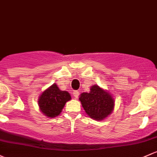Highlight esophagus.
I'll list each match as a JSON object with an SVG mask.
<instances>
[{"instance_id": "esophagus-1", "label": "esophagus", "mask_w": 157, "mask_h": 157, "mask_svg": "<svg viewBox=\"0 0 157 157\" xmlns=\"http://www.w3.org/2000/svg\"><path fill=\"white\" fill-rule=\"evenodd\" d=\"M73 95H74V98H78L79 95H80V92H79V91H74V92H73Z\"/></svg>"}]
</instances>
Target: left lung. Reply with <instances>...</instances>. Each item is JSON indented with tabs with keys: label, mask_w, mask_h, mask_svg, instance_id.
Masks as SVG:
<instances>
[{
	"label": "left lung",
	"mask_w": 157,
	"mask_h": 157,
	"mask_svg": "<svg viewBox=\"0 0 157 157\" xmlns=\"http://www.w3.org/2000/svg\"><path fill=\"white\" fill-rule=\"evenodd\" d=\"M79 101L86 114L95 120H103L111 114L115 105L113 95L99 86H90V92H82Z\"/></svg>",
	"instance_id": "left-lung-1"
}]
</instances>
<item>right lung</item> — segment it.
<instances>
[{"mask_svg": "<svg viewBox=\"0 0 157 157\" xmlns=\"http://www.w3.org/2000/svg\"><path fill=\"white\" fill-rule=\"evenodd\" d=\"M71 99L68 92L62 91L54 83L44 90L38 98L39 109L44 116L54 118L59 116L66 102Z\"/></svg>", "mask_w": 157, "mask_h": 157, "instance_id": "right-lung-1", "label": "right lung"}]
</instances>
